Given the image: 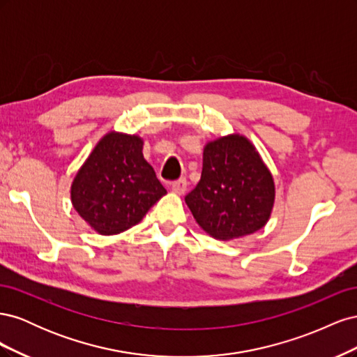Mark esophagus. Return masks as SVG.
I'll return each mask as SVG.
<instances>
[{"label":"esophagus","instance_id":"1","mask_svg":"<svg viewBox=\"0 0 357 357\" xmlns=\"http://www.w3.org/2000/svg\"><path fill=\"white\" fill-rule=\"evenodd\" d=\"M171 188H172V190H174L176 193H180V195H181V193H185V190L188 188V181H186L185 177L178 178V180L171 183Z\"/></svg>","mask_w":357,"mask_h":357}]
</instances>
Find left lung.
Returning <instances> with one entry per match:
<instances>
[{
  "mask_svg": "<svg viewBox=\"0 0 357 357\" xmlns=\"http://www.w3.org/2000/svg\"><path fill=\"white\" fill-rule=\"evenodd\" d=\"M274 197L273 176L255 147L229 135L205 146L201 180L185 199L205 232L232 240L264 228Z\"/></svg>",
  "mask_w": 357,
  "mask_h": 357,
  "instance_id": "1",
  "label": "left lung"
}]
</instances>
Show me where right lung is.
Wrapping results in <instances>:
<instances>
[{
	"label": "right lung",
	"instance_id": "1",
	"mask_svg": "<svg viewBox=\"0 0 357 357\" xmlns=\"http://www.w3.org/2000/svg\"><path fill=\"white\" fill-rule=\"evenodd\" d=\"M142 150V138L110 132L75 176L73 205L96 232L131 228L167 193Z\"/></svg>",
	"mask_w": 357,
	"mask_h": 357
}]
</instances>
